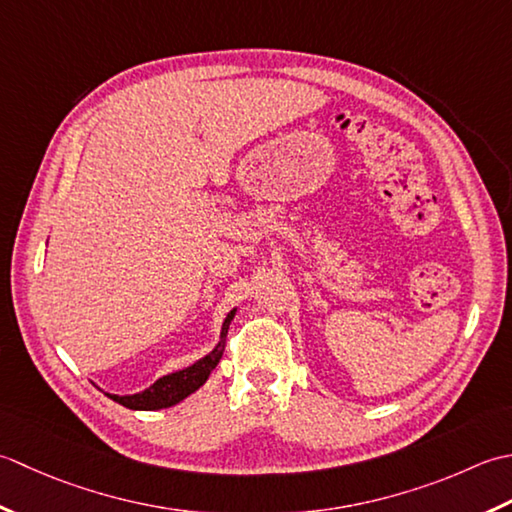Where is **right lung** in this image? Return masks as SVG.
I'll return each mask as SVG.
<instances>
[{"instance_id":"1","label":"right lung","mask_w":512,"mask_h":512,"mask_svg":"<svg viewBox=\"0 0 512 512\" xmlns=\"http://www.w3.org/2000/svg\"><path fill=\"white\" fill-rule=\"evenodd\" d=\"M234 314H236V309L227 314V318L223 322L221 340H218V344L210 356H205L203 360L194 362L192 367H187L183 371L163 375L161 380H156L152 387L145 389L143 393H134V395H110L108 393V395L114 402H119L125 406V409H132V411H156V409H168V406L179 404L181 400L187 398V395L194 393L198 387H203L205 380L210 378V373L216 369L218 360L223 358L227 329H229V322H232Z\"/></svg>"}]
</instances>
